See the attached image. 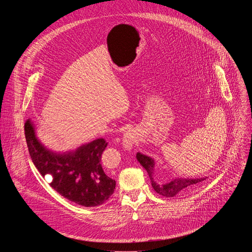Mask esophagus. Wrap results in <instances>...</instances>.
I'll return each mask as SVG.
<instances>
[{"instance_id": "esophagus-1", "label": "esophagus", "mask_w": 252, "mask_h": 252, "mask_svg": "<svg viewBox=\"0 0 252 252\" xmlns=\"http://www.w3.org/2000/svg\"><path fill=\"white\" fill-rule=\"evenodd\" d=\"M134 140H135L134 133L131 130H127L124 134V137H123V146H124L125 150L131 151L134 146Z\"/></svg>"}]
</instances>
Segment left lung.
<instances>
[{
  "instance_id": "1",
  "label": "left lung",
  "mask_w": 252,
  "mask_h": 252,
  "mask_svg": "<svg viewBox=\"0 0 252 252\" xmlns=\"http://www.w3.org/2000/svg\"><path fill=\"white\" fill-rule=\"evenodd\" d=\"M136 159L141 164V166L145 168L150 176L151 183L153 189L160 195H163L165 197H172L175 196L177 193L190 189L197 184L201 183L204 179L207 178V176L204 177H174L169 182H160L158 179L156 174V161L151 157H148L141 153L136 154Z\"/></svg>"
}]
</instances>
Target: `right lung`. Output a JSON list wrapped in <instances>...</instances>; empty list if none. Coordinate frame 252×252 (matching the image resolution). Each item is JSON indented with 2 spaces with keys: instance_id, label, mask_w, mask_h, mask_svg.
<instances>
[{
  "instance_id": "obj_1",
  "label": "right lung",
  "mask_w": 252,
  "mask_h": 252,
  "mask_svg": "<svg viewBox=\"0 0 252 252\" xmlns=\"http://www.w3.org/2000/svg\"><path fill=\"white\" fill-rule=\"evenodd\" d=\"M25 135L31 158L40 173L50 174V186L64 198L86 207L97 206L111 197L116 181L100 164L107 142L96 138L74 151L54 152L40 140L31 120L25 124Z\"/></svg>"
}]
</instances>
